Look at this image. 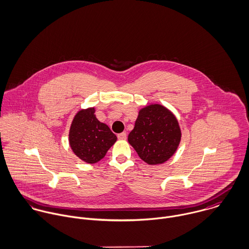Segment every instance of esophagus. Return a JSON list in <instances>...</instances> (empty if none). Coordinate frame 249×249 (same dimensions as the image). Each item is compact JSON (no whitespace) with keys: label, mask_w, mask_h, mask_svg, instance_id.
<instances>
[{"label":"esophagus","mask_w":249,"mask_h":249,"mask_svg":"<svg viewBox=\"0 0 249 249\" xmlns=\"http://www.w3.org/2000/svg\"><path fill=\"white\" fill-rule=\"evenodd\" d=\"M118 139H120V140H125V139H126V133H125V132H122V133L118 134Z\"/></svg>","instance_id":"esophagus-1"}]
</instances>
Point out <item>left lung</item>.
Listing matches in <instances>:
<instances>
[{
    "instance_id": "left-lung-1",
    "label": "left lung",
    "mask_w": 249,
    "mask_h": 249,
    "mask_svg": "<svg viewBox=\"0 0 249 249\" xmlns=\"http://www.w3.org/2000/svg\"><path fill=\"white\" fill-rule=\"evenodd\" d=\"M180 137L175 115L160 104H151L139 111L127 140L142 160L157 165L164 163L176 153Z\"/></svg>"
}]
</instances>
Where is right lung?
I'll return each mask as SVG.
<instances>
[{
    "mask_svg": "<svg viewBox=\"0 0 249 249\" xmlns=\"http://www.w3.org/2000/svg\"><path fill=\"white\" fill-rule=\"evenodd\" d=\"M94 112L93 107L80 110L73 118L69 135L73 153L90 164L102 160L117 141V136L96 119Z\"/></svg>",
    "mask_w": 249,
    "mask_h": 249,
    "instance_id": "add662e5",
    "label": "right lung"
}]
</instances>
